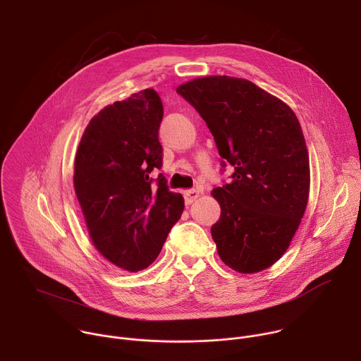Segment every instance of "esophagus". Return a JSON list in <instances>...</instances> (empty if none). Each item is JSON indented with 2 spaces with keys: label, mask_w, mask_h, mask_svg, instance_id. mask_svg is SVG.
Masks as SVG:
<instances>
[{
  "label": "esophagus",
  "mask_w": 361,
  "mask_h": 361,
  "mask_svg": "<svg viewBox=\"0 0 361 361\" xmlns=\"http://www.w3.org/2000/svg\"><path fill=\"white\" fill-rule=\"evenodd\" d=\"M200 197V192L197 190H185L184 191V200H185V204L190 205L191 202H194L197 198Z\"/></svg>",
  "instance_id": "obj_1"
}]
</instances>
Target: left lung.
<instances>
[{"instance_id":"left-lung-1","label":"left lung","mask_w":361,"mask_h":361,"mask_svg":"<svg viewBox=\"0 0 361 361\" xmlns=\"http://www.w3.org/2000/svg\"><path fill=\"white\" fill-rule=\"evenodd\" d=\"M177 92L212 131L231 181L213 190L221 216L212 227L220 259L251 274L273 266L304 216L310 164L293 110L248 80L212 75Z\"/></svg>"}]
</instances>
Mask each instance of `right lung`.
<instances>
[{"instance_id": "1", "label": "right lung", "mask_w": 361, "mask_h": 361, "mask_svg": "<svg viewBox=\"0 0 361 361\" xmlns=\"http://www.w3.org/2000/svg\"><path fill=\"white\" fill-rule=\"evenodd\" d=\"M163 102L152 88L102 109L87 126L74 164V188L95 248L138 271L157 259L184 198L169 190L159 130Z\"/></svg>"}]
</instances>
